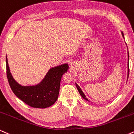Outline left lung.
I'll list each match as a JSON object with an SVG mask.
<instances>
[{"label": "left lung", "mask_w": 134, "mask_h": 134, "mask_svg": "<svg viewBox=\"0 0 134 134\" xmlns=\"http://www.w3.org/2000/svg\"><path fill=\"white\" fill-rule=\"evenodd\" d=\"M121 34H122L123 36H124V33H123L122 32H121ZM128 57H129V52H128ZM128 64H129V62H128ZM128 65H129V64H128ZM129 70H128V77H129ZM76 87H77V88L78 91H79V93H80V94H81V96H82V98H84V99H86V100H87V101H89L88 99H87V98H86V96H85V94H84V93H83V92H82V91L81 90V88H80V87L79 86H78L77 84H76Z\"/></svg>", "instance_id": "obj_1"}]
</instances>
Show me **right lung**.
Segmentation results:
<instances>
[{
	"instance_id": "add662e5",
	"label": "right lung",
	"mask_w": 134,
	"mask_h": 134,
	"mask_svg": "<svg viewBox=\"0 0 134 134\" xmlns=\"http://www.w3.org/2000/svg\"><path fill=\"white\" fill-rule=\"evenodd\" d=\"M68 68L67 64L53 67L49 70L40 84L33 86H23L12 76L6 56V73L12 91L23 102L36 108L49 107L56 102L59 94L61 78Z\"/></svg>"
}]
</instances>
